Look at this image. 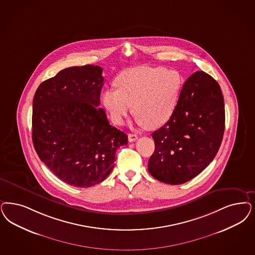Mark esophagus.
I'll list each match as a JSON object with an SVG mask.
<instances>
[{
  "label": "esophagus",
  "mask_w": 255,
  "mask_h": 255,
  "mask_svg": "<svg viewBox=\"0 0 255 255\" xmlns=\"http://www.w3.org/2000/svg\"><path fill=\"white\" fill-rule=\"evenodd\" d=\"M128 139H129L130 142H133V141H135L137 139V135H136V134H133V133H129V134H128Z\"/></svg>",
  "instance_id": "34e87169"
}]
</instances>
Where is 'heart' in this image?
<instances>
[{
  "mask_svg": "<svg viewBox=\"0 0 255 255\" xmlns=\"http://www.w3.org/2000/svg\"><path fill=\"white\" fill-rule=\"evenodd\" d=\"M118 89H107L102 102L116 124H122L131 110L139 125L156 129L168 122L175 111L183 77L164 67H136L124 70L115 79Z\"/></svg>",
  "mask_w": 255,
  "mask_h": 255,
  "instance_id": "b5f03b06",
  "label": "heart"
}]
</instances>
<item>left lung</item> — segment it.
<instances>
[{
    "mask_svg": "<svg viewBox=\"0 0 255 255\" xmlns=\"http://www.w3.org/2000/svg\"><path fill=\"white\" fill-rule=\"evenodd\" d=\"M224 128L220 85L204 71H196L185 81L171 118L151 133L155 149L148 164L150 175L168 185L193 179L215 158Z\"/></svg>",
    "mask_w": 255,
    "mask_h": 255,
    "instance_id": "obj_1",
    "label": "left lung"
}]
</instances>
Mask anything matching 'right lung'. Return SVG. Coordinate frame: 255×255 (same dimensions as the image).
<instances>
[{
	"label": "right lung",
	"mask_w": 255,
	"mask_h": 255,
	"mask_svg": "<svg viewBox=\"0 0 255 255\" xmlns=\"http://www.w3.org/2000/svg\"><path fill=\"white\" fill-rule=\"evenodd\" d=\"M103 69L86 65L59 71L33 100L32 138L40 160L66 184L89 187L114 167L128 136L110 125L101 105Z\"/></svg>",
	"instance_id": "add662e5"
}]
</instances>
